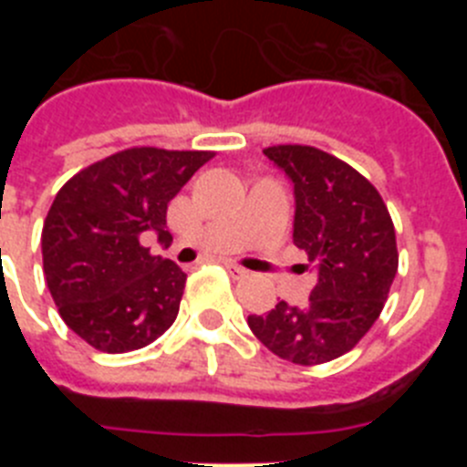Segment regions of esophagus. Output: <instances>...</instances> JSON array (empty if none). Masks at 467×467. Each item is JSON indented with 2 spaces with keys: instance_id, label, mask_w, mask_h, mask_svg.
I'll list each match as a JSON object with an SVG mask.
<instances>
[{
  "instance_id": "1",
  "label": "esophagus",
  "mask_w": 467,
  "mask_h": 467,
  "mask_svg": "<svg viewBox=\"0 0 467 467\" xmlns=\"http://www.w3.org/2000/svg\"><path fill=\"white\" fill-rule=\"evenodd\" d=\"M224 269L229 271L234 278H245V275H247V271L243 269V266H238V264H234V262H224Z\"/></svg>"
}]
</instances>
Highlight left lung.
Segmentation results:
<instances>
[{"label":"left lung","mask_w":467,"mask_h":467,"mask_svg":"<svg viewBox=\"0 0 467 467\" xmlns=\"http://www.w3.org/2000/svg\"><path fill=\"white\" fill-rule=\"evenodd\" d=\"M264 154L295 187L292 241L317 280L306 306L278 301L247 325L283 360L323 365L377 323L398 274L395 226L374 184L337 156L306 144L266 147Z\"/></svg>","instance_id":"1"}]
</instances>
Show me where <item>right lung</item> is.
Masks as SVG:
<instances>
[{
    "label": "right lung",
    "mask_w": 467,
    "mask_h": 467,
    "mask_svg": "<svg viewBox=\"0 0 467 467\" xmlns=\"http://www.w3.org/2000/svg\"><path fill=\"white\" fill-rule=\"evenodd\" d=\"M213 151L133 147L67 180L41 231L44 275L60 317L102 353H128L175 323L184 274L140 236L171 243L168 203Z\"/></svg>",
    "instance_id": "1"
}]
</instances>
